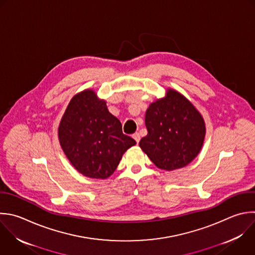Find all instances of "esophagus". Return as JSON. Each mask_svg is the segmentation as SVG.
<instances>
[{
  "instance_id": "1",
  "label": "esophagus",
  "mask_w": 255,
  "mask_h": 255,
  "mask_svg": "<svg viewBox=\"0 0 255 255\" xmlns=\"http://www.w3.org/2000/svg\"><path fill=\"white\" fill-rule=\"evenodd\" d=\"M132 137L134 138V140L136 141V143H138V142H139V140H140V135H139V133H138V132H135V133L132 135Z\"/></svg>"
}]
</instances>
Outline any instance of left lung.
I'll return each mask as SVG.
<instances>
[{
	"instance_id": "left-lung-1",
	"label": "left lung",
	"mask_w": 255,
	"mask_h": 255,
	"mask_svg": "<svg viewBox=\"0 0 255 255\" xmlns=\"http://www.w3.org/2000/svg\"><path fill=\"white\" fill-rule=\"evenodd\" d=\"M145 126L147 135L140 139V148L158 168L169 171L186 166L197 156L206 132L198 110L170 88L147 108Z\"/></svg>"
}]
</instances>
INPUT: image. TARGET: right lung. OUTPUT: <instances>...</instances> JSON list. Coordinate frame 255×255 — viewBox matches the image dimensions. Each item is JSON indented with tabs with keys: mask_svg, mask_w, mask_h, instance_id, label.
I'll return each instance as SVG.
<instances>
[{
	"mask_svg": "<svg viewBox=\"0 0 255 255\" xmlns=\"http://www.w3.org/2000/svg\"><path fill=\"white\" fill-rule=\"evenodd\" d=\"M58 136L71 164L83 175L100 179L110 177L124 153L136 143L123 133L121 122L91 89L72 98L61 119Z\"/></svg>",
	"mask_w": 255,
	"mask_h": 255,
	"instance_id": "1",
	"label": "right lung"
}]
</instances>
